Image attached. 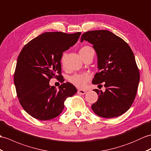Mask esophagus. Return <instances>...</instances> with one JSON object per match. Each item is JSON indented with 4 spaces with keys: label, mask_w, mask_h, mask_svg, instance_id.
I'll list each match as a JSON object with an SVG mask.
<instances>
[{
    "label": "esophagus",
    "mask_w": 151,
    "mask_h": 151,
    "mask_svg": "<svg viewBox=\"0 0 151 151\" xmlns=\"http://www.w3.org/2000/svg\"><path fill=\"white\" fill-rule=\"evenodd\" d=\"M78 93L80 94H85L86 93V91L82 90V89H78Z\"/></svg>",
    "instance_id": "34e87169"
}]
</instances>
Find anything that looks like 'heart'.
Here are the masks:
<instances>
[{"instance_id": "obj_1", "label": "heart", "mask_w": 151, "mask_h": 151, "mask_svg": "<svg viewBox=\"0 0 151 151\" xmlns=\"http://www.w3.org/2000/svg\"><path fill=\"white\" fill-rule=\"evenodd\" d=\"M91 51H94L93 49L89 46V45H85L83 46L80 50V55H83L88 53ZM66 57V53L64 52L61 56L60 58V62L62 65H64L65 59ZM91 79V75L87 73H78V74H75L71 76L69 78V82H71L73 85H74L75 87H78L79 89H83L87 85V82L89 81Z\"/></svg>"}]
</instances>
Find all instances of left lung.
<instances>
[{
	"label": "left lung",
	"instance_id": "left-lung-1",
	"mask_svg": "<svg viewBox=\"0 0 151 151\" xmlns=\"http://www.w3.org/2000/svg\"><path fill=\"white\" fill-rule=\"evenodd\" d=\"M93 44L98 57L93 84L104 82L106 91L94 89L99 96L91 106L94 113L111 118L121 116L131 107L137 93L139 71L134 55L128 44L107 30L84 33L81 42Z\"/></svg>",
	"mask_w": 151,
	"mask_h": 151
}]
</instances>
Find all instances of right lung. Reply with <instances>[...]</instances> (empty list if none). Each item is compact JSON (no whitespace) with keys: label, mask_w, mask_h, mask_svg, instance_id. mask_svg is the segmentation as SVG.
Masks as SVG:
<instances>
[{"label":"right lung","mask_w":151,"mask_h":151,"mask_svg":"<svg viewBox=\"0 0 151 151\" xmlns=\"http://www.w3.org/2000/svg\"><path fill=\"white\" fill-rule=\"evenodd\" d=\"M80 32L44 33L29 41L21 50L14 73L17 95L21 106L31 116L49 120L60 114L64 101L77 92L69 82L57 90L49 86L52 78H61L60 58L78 41Z\"/></svg>","instance_id":"obj_1"}]
</instances>
